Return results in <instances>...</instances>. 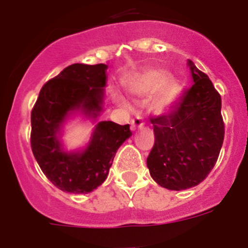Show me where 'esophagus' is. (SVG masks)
I'll list each match as a JSON object with an SVG mask.
<instances>
[{
    "instance_id": "1",
    "label": "esophagus",
    "mask_w": 248,
    "mask_h": 248,
    "mask_svg": "<svg viewBox=\"0 0 248 248\" xmlns=\"http://www.w3.org/2000/svg\"><path fill=\"white\" fill-rule=\"evenodd\" d=\"M144 126V123H143V119L140 117H135L134 119L131 120V131H137L139 130V129H141Z\"/></svg>"
}]
</instances>
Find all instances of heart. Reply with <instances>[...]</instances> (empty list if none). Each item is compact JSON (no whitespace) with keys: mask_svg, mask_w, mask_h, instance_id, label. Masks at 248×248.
<instances>
[{"mask_svg":"<svg viewBox=\"0 0 248 248\" xmlns=\"http://www.w3.org/2000/svg\"><path fill=\"white\" fill-rule=\"evenodd\" d=\"M169 80L170 77L168 73L160 69H151L131 80L129 88L134 95L143 98H149L157 93L151 104V110L155 114H163L171 108L180 94L179 85Z\"/></svg>","mask_w":248,"mask_h":248,"instance_id":"1","label":"heart"}]
</instances>
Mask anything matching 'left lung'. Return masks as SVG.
Segmentation results:
<instances>
[{
    "mask_svg": "<svg viewBox=\"0 0 248 248\" xmlns=\"http://www.w3.org/2000/svg\"><path fill=\"white\" fill-rule=\"evenodd\" d=\"M187 67L194 83L170 113L151 119L155 144L146 159L155 183L175 191L205 180L217 161L225 135L220 94L190 59Z\"/></svg>",
    "mask_w": 248,
    "mask_h": 248,
    "instance_id": "obj_1",
    "label": "left lung"
}]
</instances>
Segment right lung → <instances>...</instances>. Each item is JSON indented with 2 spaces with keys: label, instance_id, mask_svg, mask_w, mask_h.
<instances>
[{
  "label": "right lung",
  "instance_id": "obj_1",
  "mask_svg": "<svg viewBox=\"0 0 248 248\" xmlns=\"http://www.w3.org/2000/svg\"><path fill=\"white\" fill-rule=\"evenodd\" d=\"M107 64L74 63L64 68L39 92L31 114V145L48 180L69 194H88L102 185L118 149L131 137L130 126L102 120ZM80 117L93 124L89 143L68 151L65 125Z\"/></svg>",
  "mask_w": 248,
  "mask_h": 248
}]
</instances>
